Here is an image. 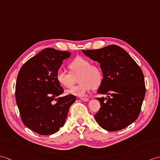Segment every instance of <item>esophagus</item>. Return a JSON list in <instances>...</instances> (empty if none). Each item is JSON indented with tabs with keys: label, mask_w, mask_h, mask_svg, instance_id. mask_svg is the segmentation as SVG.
Here are the masks:
<instances>
[{
	"label": "esophagus",
	"mask_w": 160,
	"mask_h": 160,
	"mask_svg": "<svg viewBox=\"0 0 160 160\" xmlns=\"http://www.w3.org/2000/svg\"><path fill=\"white\" fill-rule=\"evenodd\" d=\"M80 99L82 100L84 102H88L89 100L88 98H80Z\"/></svg>",
	"instance_id": "1"
}]
</instances>
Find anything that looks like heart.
<instances>
[{
	"label": "heart",
	"mask_w": 160,
	"mask_h": 160,
	"mask_svg": "<svg viewBox=\"0 0 160 160\" xmlns=\"http://www.w3.org/2000/svg\"><path fill=\"white\" fill-rule=\"evenodd\" d=\"M69 72L58 71L56 78L58 84L65 88H69L75 82L78 77L77 86L73 87L66 91V94L82 97L92 88L100 87L103 81V72L100 67L91 64L86 58L78 57L69 63Z\"/></svg>",
	"instance_id": "obj_1"
}]
</instances>
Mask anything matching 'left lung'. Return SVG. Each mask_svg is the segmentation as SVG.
I'll return each mask as SVG.
<instances>
[{
    "label": "left lung",
    "mask_w": 160,
    "mask_h": 160,
    "mask_svg": "<svg viewBox=\"0 0 160 160\" xmlns=\"http://www.w3.org/2000/svg\"><path fill=\"white\" fill-rule=\"evenodd\" d=\"M100 63L103 81L99 94L108 98H97L100 107L95 114L96 121L108 131L124 129L138 117L146 92L142 69L122 48L110 45L98 50H82Z\"/></svg>",
    "instance_id": "left-lung-1"
}]
</instances>
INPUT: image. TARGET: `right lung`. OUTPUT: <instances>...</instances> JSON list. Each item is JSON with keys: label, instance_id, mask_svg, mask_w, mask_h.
Masks as SVG:
<instances>
[{"label": "right lung", "instance_id": "right-lung-1", "mask_svg": "<svg viewBox=\"0 0 160 160\" xmlns=\"http://www.w3.org/2000/svg\"><path fill=\"white\" fill-rule=\"evenodd\" d=\"M71 53L48 48L22 66L16 84V100L23 123L40 135L57 132L65 123L76 96L58 95L64 90L56 78L63 60ZM54 100L57 101L55 105Z\"/></svg>", "mask_w": 160, "mask_h": 160}]
</instances>
